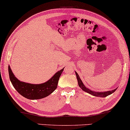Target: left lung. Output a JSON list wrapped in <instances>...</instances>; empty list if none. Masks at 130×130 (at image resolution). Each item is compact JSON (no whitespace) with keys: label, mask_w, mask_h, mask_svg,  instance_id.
<instances>
[{"label":"left lung","mask_w":130,"mask_h":130,"mask_svg":"<svg viewBox=\"0 0 130 130\" xmlns=\"http://www.w3.org/2000/svg\"><path fill=\"white\" fill-rule=\"evenodd\" d=\"M75 73H76V78L77 80V82H78V85L80 88L82 89L86 92L88 93H89L92 95L94 96H97V97H100V98H104V97H106L110 94H111L115 92L117 88L115 89H113L112 90H110V91H107V92H96V91H93L92 90L89 89L87 88L84 85V84H83L82 80H81L80 77H79V75L77 74V73L75 71Z\"/></svg>","instance_id":"1"}]
</instances>
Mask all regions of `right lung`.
I'll list each match as a JSON object with an SVG mask.
<instances>
[{
    "instance_id": "1",
    "label": "right lung",
    "mask_w": 130,
    "mask_h": 130,
    "mask_svg": "<svg viewBox=\"0 0 130 130\" xmlns=\"http://www.w3.org/2000/svg\"><path fill=\"white\" fill-rule=\"evenodd\" d=\"M64 68L58 71L53 76L46 82L40 84H32L19 80L13 74L10 67L9 65V74L13 86L19 93L30 100L40 99L51 94L57 88L59 77Z\"/></svg>"
}]
</instances>
